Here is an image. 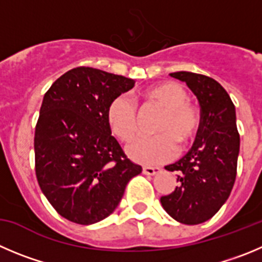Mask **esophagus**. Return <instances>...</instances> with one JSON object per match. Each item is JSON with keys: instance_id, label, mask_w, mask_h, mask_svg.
<instances>
[{"instance_id": "esophagus-1", "label": "esophagus", "mask_w": 262, "mask_h": 262, "mask_svg": "<svg viewBox=\"0 0 262 262\" xmlns=\"http://www.w3.org/2000/svg\"><path fill=\"white\" fill-rule=\"evenodd\" d=\"M143 173H145V174H147V176H154V174H158L159 172H160V168H158V167H147V165H146V167H143Z\"/></svg>"}]
</instances>
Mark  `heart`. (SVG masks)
Wrapping results in <instances>:
<instances>
[{"instance_id": "heart-1", "label": "heart", "mask_w": 262, "mask_h": 262, "mask_svg": "<svg viewBox=\"0 0 262 262\" xmlns=\"http://www.w3.org/2000/svg\"><path fill=\"white\" fill-rule=\"evenodd\" d=\"M145 102L163 110L155 124V136L139 137L126 146L133 160L154 165L169 161L177 154V145L185 148L194 141L202 125L199 107L189 99L186 88L177 81H163L142 93ZM107 124L112 133L128 142L138 132V111L130 98L117 95L107 107Z\"/></svg>"}]
</instances>
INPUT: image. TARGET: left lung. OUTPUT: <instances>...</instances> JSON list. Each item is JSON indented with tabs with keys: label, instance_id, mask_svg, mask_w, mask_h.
<instances>
[{
	"label": "left lung",
	"instance_id": "8db88e82",
	"mask_svg": "<svg viewBox=\"0 0 262 262\" xmlns=\"http://www.w3.org/2000/svg\"><path fill=\"white\" fill-rule=\"evenodd\" d=\"M185 81L200 103L202 125L191 150L174 164L178 186L160 198L163 208L181 224L198 225L212 219L226 202L236 178L239 138L235 106L226 90L200 73H170Z\"/></svg>",
	"mask_w": 262,
	"mask_h": 262
}]
</instances>
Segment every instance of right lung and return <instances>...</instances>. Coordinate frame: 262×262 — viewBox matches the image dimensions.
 I'll use <instances>...</instances> for the list:
<instances>
[{
	"mask_svg": "<svg viewBox=\"0 0 262 262\" xmlns=\"http://www.w3.org/2000/svg\"><path fill=\"white\" fill-rule=\"evenodd\" d=\"M134 81L92 67L62 75L43 95L35 129L38 186L66 220L92 225L108 217L126 183L142 172L107 124V107Z\"/></svg>",
	"mask_w": 262,
	"mask_h": 262,
	"instance_id": "1",
	"label": "right lung"
}]
</instances>
